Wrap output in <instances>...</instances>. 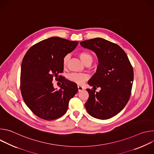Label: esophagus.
<instances>
[{
	"label": "esophagus",
	"instance_id": "1",
	"mask_svg": "<svg viewBox=\"0 0 154 154\" xmlns=\"http://www.w3.org/2000/svg\"><path fill=\"white\" fill-rule=\"evenodd\" d=\"M77 88H78L79 91H82V90H83L85 89L84 87L82 86H81V85H78V86H77Z\"/></svg>",
	"mask_w": 154,
	"mask_h": 154
}]
</instances>
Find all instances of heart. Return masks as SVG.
I'll return each mask as SVG.
<instances>
[{
	"instance_id": "obj_1",
	"label": "heart",
	"mask_w": 154,
	"mask_h": 154,
	"mask_svg": "<svg viewBox=\"0 0 154 154\" xmlns=\"http://www.w3.org/2000/svg\"><path fill=\"white\" fill-rule=\"evenodd\" d=\"M79 57L81 59V60L85 64L86 63L88 62V61H93V56L92 55L86 51H82L79 52ZM69 59V55H65L63 59V67L66 68L67 66L68 61ZM89 76L86 74H78V73H72L71 74L68 79L69 80H71L72 82L76 83L77 84H82L83 83L85 80H86L88 79Z\"/></svg>"
}]
</instances>
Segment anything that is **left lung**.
Segmentation results:
<instances>
[{"label": "left lung", "mask_w": 154, "mask_h": 154, "mask_svg": "<svg viewBox=\"0 0 154 154\" xmlns=\"http://www.w3.org/2000/svg\"><path fill=\"white\" fill-rule=\"evenodd\" d=\"M80 45L95 52L99 64L88 81L93 90L86 89L89 98L85 103L91 116L109 119L119 113L127 103L134 81V70L124 51L115 43L100 38L80 42ZM101 90L96 92V87Z\"/></svg>", "instance_id": "1"}]
</instances>
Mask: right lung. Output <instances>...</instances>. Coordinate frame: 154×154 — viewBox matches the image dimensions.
<instances>
[{
	"instance_id": "right-lung-1",
	"label": "right lung",
	"mask_w": 154,
	"mask_h": 154,
	"mask_svg": "<svg viewBox=\"0 0 154 154\" xmlns=\"http://www.w3.org/2000/svg\"><path fill=\"white\" fill-rule=\"evenodd\" d=\"M78 44L51 37L35 44L25 55L21 65L20 91L27 106L38 117L48 121L60 118L78 91L77 85L65 78L59 90L54 88L52 83L54 77L57 80L63 71L64 57Z\"/></svg>"
}]
</instances>
